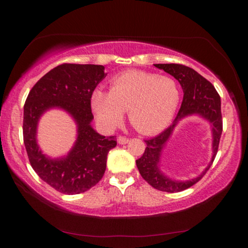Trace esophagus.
<instances>
[{"instance_id": "1", "label": "esophagus", "mask_w": 248, "mask_h": 248, "mask_svg": "<svg viewBox=\"0 0 248 248\" xmlns=\"http://www.w3.org/2000/svg\"><path fill=\"white\" fill-rule=\"evenodd\" d=\"M117 142H118V143H120V144H126L127 142H128V138H126V137H121V135H120V137L117 138Z\"/></svg>"}]
</instances>
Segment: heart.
I'll use <instances>...</instances> for the list:
<instances>
[{
	"label": "heart",
	"mask_w": 248,
	"mask_h": 248,
	"mask_svg": "<svg viewBox=\"0 0 248 248\" xmlns=\"http://www.w3.org/2000/svg\"><path fill=\"white\" fill-rule=\"evenodd\" d=\"M109 93L97 88L91 94V107L106 126L122 123L123 111L135 130L143 134L164 131L177 110L181 91L170 77L145 71H126L114 77Z\"/></svg>",
	"instance_id": "obj_1"
}]
</instances>
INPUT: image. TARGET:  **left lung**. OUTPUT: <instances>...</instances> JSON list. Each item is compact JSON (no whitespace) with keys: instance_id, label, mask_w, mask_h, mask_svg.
I'll return each instance as SVG.
<instances>
[{"instance_id":"8db88e82","label":"left lung","mask_w":248,"mask_h":248,"mask_svg":"<svg viewBox=\"0 0 248 248\" xmlns=\"http://www.w3.org/2000/svg\"><path fill=\"white\" fill-rule=\"evenodd\" d=\"M155 66L164 70L165 72L169 73L176 80H178L183 91H184V97H183L181 109L170 126L166 128L157 137L144 141L147 143V148H145L142 157L137 160V166L142 178L148 182L154 188L168 193L182 192L196 184L209 170L215 160L222 133L221 100H220L219 93H217L212 83L191 67L174 63L155 64ZM188 114H199L212 123L214 138L213 159L208 167L198 178L185 182L172 181L162 174L158 169L161 151L165 142L170 137L175 124Z\"/></svg>"}]
</instances>
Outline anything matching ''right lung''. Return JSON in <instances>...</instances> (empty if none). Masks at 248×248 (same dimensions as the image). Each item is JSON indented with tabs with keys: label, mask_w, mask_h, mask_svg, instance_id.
I'll return each instance as SVG.
<instances>
[{
	"label": "right lung",
	"mask_w": 248,
	"mask_h": 248,
	"mask_svg": "<svg viewBox=\"0 0 248 248\" xmlns=\"http://www.w3.org/2000/svg\"><path fill=\"white\" fill-rule=\"evenodd\" d=\"M106 77L105 67L94 64L64 63L37 81L23 107V143L37 175L57 192L80 194L103 178L107 155L116 147V138L103 137L91 127V94ZM66 110L78 125V138L66 157L50 159L35 141L36 124L49 108Z\"/></svg>",
	"instance_id": "add662e5"
}]
</instances>
